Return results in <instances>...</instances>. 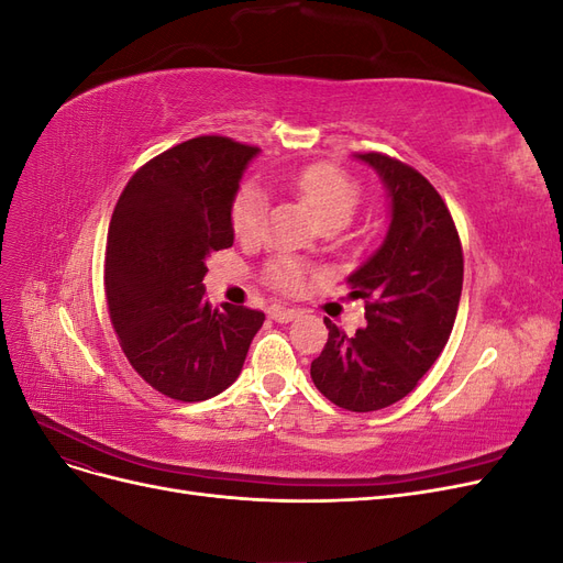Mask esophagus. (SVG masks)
I'll return each mask as SVG.
<instances>
[{"label": "esophagus", "instance_id": "34e87169", "mask_svg": "<svg viewBox=\"0 0 563 563\" xmlns=\"http://www.w3.org/2000/svg\"><path fill=\"white\" fill-rule=\"evenodd\" d=\"M269 317L279 321V323H288L300 317L298 310H288V308H282V305H275V308H269Z\"/></svg>", "mask_w": 563, "mask_h": 563}]
</instances>
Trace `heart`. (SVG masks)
Wrapping results in <instances>:
<instances>
[{"instance_id":"b5f03b06","label":"heart","mask_w":563,"mask_h":563,"mask_svg":"<svg viewBox=\"0 0 563 563\" xmlns=\"http://www.w3.org/2000/svg\"><path fill=\"white\" fill-rule=\"evenodd\" d=\"M294 190L300 199L308 203L319 225L331 223H347L352 218L356 201H360V185H356L345 172H340L333 164H312L294 178ZM267 211L265 192L255 183H246L232 201V232L240 242H255L263 234ZM267 279L279 291L294 294L300 291L305 284V269L300 263L279 258L267 267Z\"/></svg>"}]
</instances>
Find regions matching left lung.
I'll return each mask as SVG.
<instances>
[{
  "label": "left lung",
  "mask_w": 563,
  "mask_h": 563,
  "mask_svg": "<svg viewBox=\"0 0 563 563\" xmlns=\"http://www.w3.org/2000/svg\"><path fill=\"white\" fill-rule=\"evenodd\" d=\"M383 180L389 225L383 244L347 277L366 300V327L329 340L310 366L317 389L356 413L404 399L446 347L463 294V249L444 199L420 176L378 152L354 155Z\"/></svg>",
  "instance_id": "left-lung-1"
}]
</instances>
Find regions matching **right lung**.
<instances>
[{
	"instance_id": "add662e5",
	"label": "right lung",
	"mask_w": 563,
	"mask_h": 563,
	"mask_svg": "<svg viewBox=\"0 0 563 563\" xmlns=\"http://www.w3.org/2000/svg\"><path fill=\"white\" fill-rule=\"evenodd\" d=\"M258 147L199 135L129 180L108 232L106 294L129 364L162 395L203 401L240 378L265 314L203 298L207 258L234 244L232 201Z\"/></svg>"
}]
</instances>
